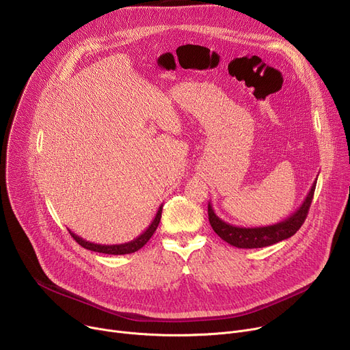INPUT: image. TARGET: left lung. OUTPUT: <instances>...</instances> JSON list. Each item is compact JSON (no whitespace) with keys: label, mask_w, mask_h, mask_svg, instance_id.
<instances>
[{"label":"left lung","mask_w":350,"mask_h":350,"mask_svg":"<svg viewBox=\"0 0 350 350\" xmlns=\"http://www.w3.org/2000/svg\"><path fill=\"white\" fill-rule=\"evenodd\" d=\"M317 181L312 183L311 190L308 191L307 197L302 201V204L298 206L295 213H293L288 218L273 224L267 226H253V228H245V226H235L230 225L225 221H222L213 209L211 202H208V219L211 224L215 234L228 242L229 245L241 247V249H254V247H265L274 245L277 242H282L284 239L291 238L295 232L304 224L308 209L312 202L314 191H315Z\"/></svg>","instance_id":"8db88e82"}]
</instances>
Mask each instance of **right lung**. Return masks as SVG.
<instances>
[{"instance_id": "add662e5", "label": "right lung", "mask_w": 350, "mask_h": 350, "mask_svg": "<svg viewBox=\"0 0 350 350\" xmlns=\"http://www.w3.org/2000/svg\"><path fill=\"white\" fill-rule=\"evenodd\" d=\"M161 208H163V205L159 206L157 213H156V217L153 218L152 224L146 228V230H144L142 234L139 235L136 239H133L131 242H126V243H120V245H98V243H92V242L84 241L83 238H80L76 234H73L72 230H68V232H70V235L75 238V241L79 245H81L83 247L88 249V250H92V252L105 253V254H128V253H133V252L141 249L142 246H145L148 243V241L152 238V235L154 234V230L157 229L160 218H161Z\"/></svg>"}]
</instances>
